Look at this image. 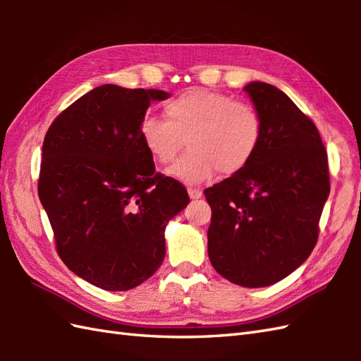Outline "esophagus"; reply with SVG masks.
Returning a JSON list of instances; mask_svg holds the SVG:
<instances>
[{
    "label": "esophagus",
    "instance_id": "esophagus-1",
    "mask_svg": "<svg viewBox=\"0 0 361 361\" xmlns=\"http://www.w3.org/2000/svg\"><path fill=\"white\" fill-rule=\"evenodd\" d=\"M188 192H189V197L192 198V200H197V198H202V195H203L202 190L200 189H195V188L188 189Z\"/></svg>",
    "mask_w": 361,
    "mask_h": 361
}]
</instances>
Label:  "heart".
Segmentation results:
<instances>
[{"instance_id":"obj_1","label":"heart","mask_w":361,"mask_h":361,"mask_svg":"<svg viewBox=\"0 0 361 361\" xmlns=\"http://www.w3.org/2000/svg\"><path fill=\"white\" fill-rule=\"evenodd\" d=\"M164 119L145 116L140 137L158 164L172 163L183 140L188 149L167 173L186 185L229 176L247 167L262 141L264 126L255 106L204 88H189L164 105Z\"/></svg>"}]
</instances>
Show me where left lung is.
I'll return each instance as SVG.
<instances>
[{"instance_id":"obj_1","label":"left lung","mask_w":361,"mask_h":361,"mask_svg":"<svg viewBox=\"0 0 361 361\" xmlns=\"http://www.w3.org/2000/svg\"><path fill=\"white\" fill-rule=\"evenodd\" d=\"M243 90L262 119V141L247 167L204 190L212 209L208 255L225 279L257 288L307 260L331 183L313 121L270 83Z\"/></svg>"}]
</instances>
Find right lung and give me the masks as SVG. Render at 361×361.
I'll list each match as a JSON object with an SVG mask.
<instances>
[{"label":"right lung","instance_id":"obj_1","mask_svg":"<svg viewBox=\"0 0 361 361\" xmlns=\"http://www.w3.org/2000/svg\"><path fill=\"white\" fill-rule=\"evenodd\" d=\"M161 90L101 85L54 119L43 141L38 197L56 248L79 278L109 291L147 281L166 256L164 229L189 203L155 172L140 124Z\"/></svg>","mask_w":361,"mask_h":361}]
</instances>
